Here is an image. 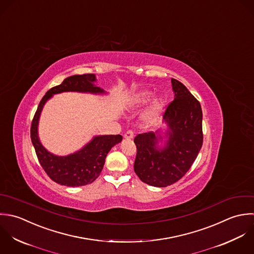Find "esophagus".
I'll return each instance as SVG.
<instances>
[{"label": "esophagus", "instance_id": "1", "mask_svg": "<svg viewBox=\"0 0 254 254\" xmlns=\"http://www.w3.org/2000/svg\"><path fill=\"white\" fill-rule=\"evenodd\" d=\"M124 137L125 139H132L134 137V132L132 130H129L124 134Z\"/></svg>", "mask_w": 254, "mask_h": 254}]
</instances>
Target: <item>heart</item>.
<instances>
[{"label": "heart", "mask_w": 254, "mask_h": 254, "mask_svg": "<svg viewBox=\"0 0 254 254\" xmlns=\"http://www.w3.org/2000/svg\"><path fill=\"white\" fill-rule=\"evenodd\" d=\"M153 96V93L151 91H143L139 93L135 98H134V105L137 107H140L144 104H146ZM165 106V100L160 98L154 101V103L144 112L142 118L146 124H153L159 117L161 111L163 110Z\"/></svg>", "instance_id": "obj_1"}]
</instances>
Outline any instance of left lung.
<instances>
[{"mask_svg":"<svg viewBox=\"0 0 254 254\" xmlns=\"http://www.w3.org/2000/svg\"><path fill=\"white\" fill-rule=\"evenodd\" d=\"M171 84L175 97L164 113L170 129L167 147L157 149L158 137L154 132L139 134L134 139V170L143 182L156 187H167L181 179L203 144L200 102L179 81L171 79Z\"/></svg>","mask_w":254,"mask_h":254,"instance_id":"obj_1","label":"left lung"}]
</instances>
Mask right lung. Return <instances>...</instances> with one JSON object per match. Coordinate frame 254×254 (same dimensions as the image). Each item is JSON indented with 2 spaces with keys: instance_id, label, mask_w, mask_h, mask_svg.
I'll return each mask as SVG.
<instances>
[{
  "instance_id": "obj_1",
  "label": "right lung",
  "mask_w": 254,
  "mask_h": 254,
  "mask_svg": "<svg viewBox=\"0 0 254 254\" xmlns=\"http://www.w3.org/2000/svg\"><path fill=\"white\" fill-rule=\"evenodd\" d=\"M93 74L75 75L66 78L62 84L50 88L39 102L30 127V138L35 149L37 159L47 173L56 183L66 186H83L93 182L103 169L105 158L111 148L121 142V135H105L95 137L81 151L67 156L57 157L48 153L40 144L37 136V124L42 107L52 94L63 91H88L93 93L103 92L94 86Z\"/></svg>"
}]
</instances>
